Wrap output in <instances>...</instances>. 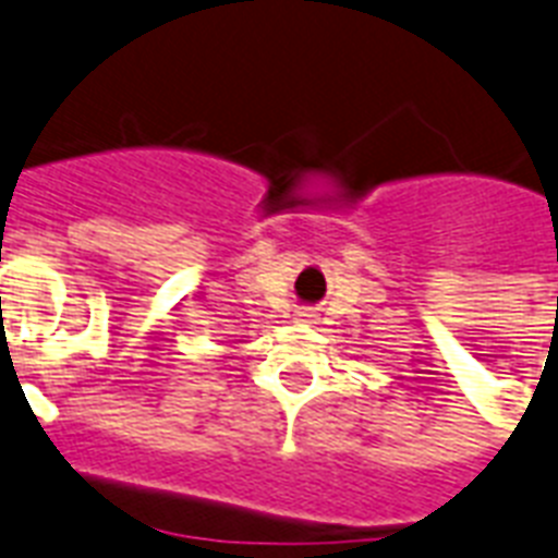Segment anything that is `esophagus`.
<instances>
[{
	"instance_id": "esophagus-1",
	"label": "esophagus",
	"mask_w": 558,
	"mask_h": 558,
	"mask_svg": "<svg viewBox=\"0 0 558 558\" xmlns=\"http://www.w3.org/2000/svg\"><path fill=\"white\" fill-rule=\"evenodd\" d=\"M298 318H301V320H312V318H315V312L303 310V312H298Z\"/></svg>"
}]
</instances>
